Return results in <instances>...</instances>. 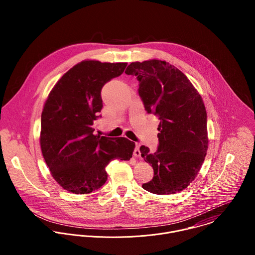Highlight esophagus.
Returning a JSON list of instances; mask_svg holds the SVG:
<instances>
[{"label":"esophagus","instance_id":"esophagus-1","mask_svg":"<svg viewBox=\"0 0 255 255\" xmlns=\"http://www.w3.org/2000/svg\"><path fill=\"white\" fill-rule=\"evenodd\" d=\"M139 147H140V145H139L138 143L135 144V148H134V151H133V156H134V157H139V156H140Z\"/></svg>","mask_w":255,"mask_h":255}]
</instances>
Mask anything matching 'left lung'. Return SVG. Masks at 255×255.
I'll return each instance as SVG.
<instances>
[{
	"label": "left lung",
	"mask_w": 255,
	"mask_h": 255,
	"mask_svg": "<svg viewBox=\"0 0 255 255\" xmlns=\"http://www.w3.org/2000/svg\"><path fill=\"white\" fill-rule=\"evenodd\" d=\"M126 73L136 76L147 113L160 120L157 151L140 147L141 157L154 171L142 187L160 195L182 191L198 175L208 149L203 100L189 79L166 61L134 62Z\"/></svg>",
	"instance_id": "8db88e82"
}]
</instances>
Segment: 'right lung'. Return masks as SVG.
<instances>
[{
  "label": "right lung",
  "instance_id": "right-lung-1",
  "mask_svg": "<svg viewBox=\"0 0 255 255\" xmlns=\"http://www.w3.org/2000/svg\"><path fill=\"white\" fill-rule=\"evenodd\" d=\"M127 65L82 61L48 95L41 115V151L54 180L70 192L86 194L100 188L112 160L132 157L135 143L128 138L93 134L94 121L103 107L102 87L124 73Z\"/></svg>",
  "mask_w": 255,
  "mask_h": 255
}]
</instances>
